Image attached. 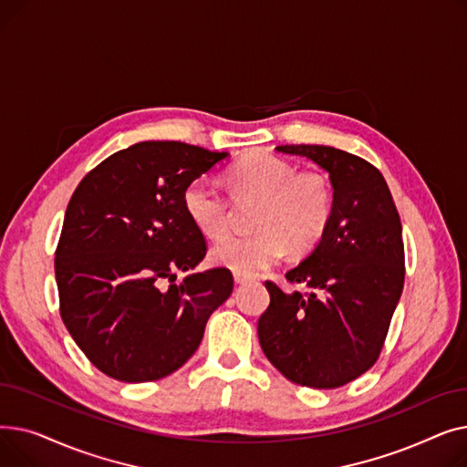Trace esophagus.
<instances>
[{
    "label": "esophagus",
    "instance_id": "obj_1",
    "mask_svg": "<svg viewBox=\"0 0 467 467\" xmlns=\"http://www.w3.org/2000/svg\"><path fill=\"white\" fill-rule=\"evenodd\" d=\"M250 278L248 276H244V275H240V273H234V282L236 284H246Z\"/></svg>",
    "mask_w": 467,
    "mask_h": 467
}]
</instances>
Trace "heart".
Segmentation results:
<instances>
[{"label": "heart", "instance_id": "b5f03b06", "mask_svg": "<svg viewBox=\"0 0 467 467\" xmlns=\"http://www.w3.org/2000/svg\"><path fill=\"white\" fill-rule=\"evenodd\" d=\"M229 183L238 202L259 201L248 236H229L212 248V261L244 276L259 275L282 259L287 248L296 254L312 250L326 234L335 192L329 180L314 171L297 174L296 166L273 153H250L229 170ZM187 215L210 238L231 229L233 202L210 176L192 180L183 192Z\"/></svg>", "mask_w": 467, "mask_h": 467}]
</instances>
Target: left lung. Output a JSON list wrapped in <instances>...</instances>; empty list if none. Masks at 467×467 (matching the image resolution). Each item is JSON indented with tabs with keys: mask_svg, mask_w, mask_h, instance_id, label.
<instances>
[{
	"mask_svg": "<svg viewBox=\"0 0 467 467\" xmlns=\"http://www.w3.org/2000/svg\"><path fill=\"white\" fill-rule=\"evenodd\" d=\"M324 168L333 219L312 254L285 273L306 287L265 282L271 305L257 322L265 356L291 382L331 389L369 371L384 347L405 282L401 221L380 171L327 145H278Z\"/></svg>",
	"mask_w": 467,
	"mask_h": 467,
	"instance_id": "left-lung-1",
	"label": "left lung"
}]
</instances>
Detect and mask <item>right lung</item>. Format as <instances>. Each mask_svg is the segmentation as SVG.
Instances as JSON below:
<instances>
[{
  "mask_svg": "<svg viewBox=\"0 0 467 467\" xmlns=\"http://www.w3.org/2000/svg\"><path fill=\"white\" fill-rule=\"evenodd\" d=\"M227 157L182 141H140L90 170L71 194L55 257L60 316L104 375L150 382L178 371L233 293L229 268L176 282V271L206 255L183 192Z\"/></svg>",
  "mask_w": 467,
  "mask_h": 467,
  "instance_id": "obj_1",
  "label": "right lung"
}]
</instances>
